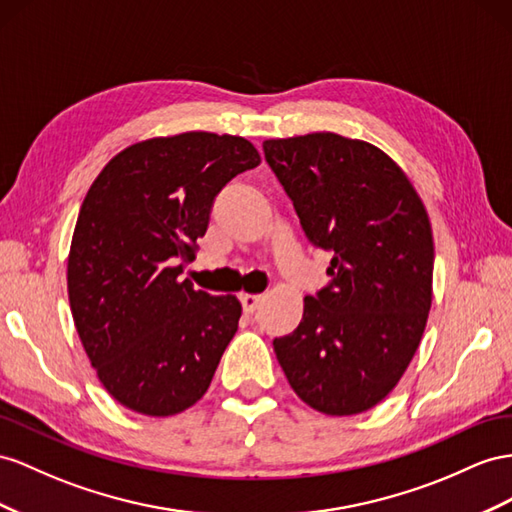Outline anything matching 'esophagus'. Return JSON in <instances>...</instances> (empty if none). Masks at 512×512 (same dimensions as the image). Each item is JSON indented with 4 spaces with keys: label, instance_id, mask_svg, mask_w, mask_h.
<instances>
[{
    "label": "esophagus",
    "instance_id": "obj_1",
    "mask_svg": "<svg viewBox=\"0 0 512 512\" xmlns=\"http://www.w3.org/2000/svg\"><path fill=\"white\" fill-rule=\"evenodd\" d=\"M240 303H242L244 313H253L259 307V303H261V296H257V294H240Z\"/></svg>",
    "mask_w": 512,
    "mask_h": 512
}]
</instances>
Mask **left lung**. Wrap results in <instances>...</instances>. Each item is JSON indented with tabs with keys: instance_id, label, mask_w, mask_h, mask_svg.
Segmentation results:
<instances>
[{
	"instance_id": "left-lung-1",
	"label": "left lung",
	"mask_w": 512,
	"mask_h": 512,
	"mask_svg": "<svg viewBox=\"0 0 512 512\" xmlns=\"http://www.w3.org/2000/svg\"><path fill=\"white\" fill-rule=\"evenodd\" d=\"M307 238L331 251V283L305 296L298 329L274 339L296 396L357 415L389 396L422 342L435 246L428 212L391 157L333 131L264 142Z\"/></svg>"
}]
</instances>
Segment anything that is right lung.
I'll use <instances>...</instances> for the list:
<instances>
[{"label": "right lung", "instance_id": "right-lung-1", "mask_svg": "<svg viewBox=\"0 0 512 512\" xmlns=\"http://www.w3.org/2000/svg\"><path fill=\"white\" fill-rule=\"evenodd\" d=\"M259 162L242 136L186 131L131 144L90 186L69 251V303L101 385L127 409L177 415L212 383L242 305L179 274L216 194Z\"/></svg>", "mask_w": 512, "mask_h": 512}]
</instances>
